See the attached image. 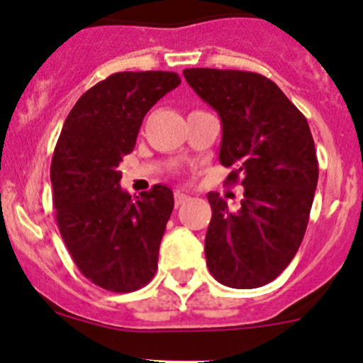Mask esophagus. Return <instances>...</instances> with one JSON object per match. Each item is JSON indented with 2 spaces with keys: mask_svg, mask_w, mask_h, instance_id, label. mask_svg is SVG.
I'll return each instance as SVG.
<instances>
[{
  "mask_svg": "<svg viewBox=\"0 0 363 363\" xmlns=\"http://www.w3.org/2000/svg\"><path fill=\"white\" fill-rule=\"evenodd\" d=\"M174 199H175V205H177V207H179V205L188 202V200L191 199V196H189V193L186 191V189H175Z\"/></svg>",
  "mask_w": 363,
  "mask_h": 363,
  "instance_id": "1",
  "label": "esophagus"
}]
</instances>
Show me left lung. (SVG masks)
<instances>
[{
	"instance_id": "1",
	"label": "left lung",
	"mask_w": 363,
	"mask_h": 363,
	"mask_svg": "<svg viewBox=\"0 0 363 363\" xmlns=\"http://www.w3.org/2000/svg\"><path fill=\"white\" fill-rule=\"evenodd\" d=\"M184 79L218 112L219 161L242 177L232 212L208 193L212 218L205 258L212 276L239 290L276 279L302 244L318 184V158L307 119L270 79L252 72L186 68Z\"/></svg>"
}]
</instances>
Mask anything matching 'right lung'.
I'll return each mask as SVG.
<instances>
[{
  "instance_id": "1",
  "label": "right lung",
  "mask_w": 363,
  "mask_h": 363,
  "mask_svg": "<svg viewBox=\"0 0 363 363\" xmlns=\"http://www.w3.org/2000/svg\"><path fill=\"white\" fill-rule=\"evenodd\" d=\"M179 84L174 72L113 73L79 98L54 149L61 237L80 272L104 290L135 291L158 269L174 193L156 184L131 199L119 186V163L133 151L145 113Z\"/></svg>"
}]
</instances>
